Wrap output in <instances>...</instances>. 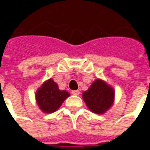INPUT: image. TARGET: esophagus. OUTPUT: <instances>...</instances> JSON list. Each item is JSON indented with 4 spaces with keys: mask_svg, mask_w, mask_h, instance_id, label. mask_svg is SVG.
<instances>
[{
    "mask_svg": "<svg viewBox=\"0 0 150 150\" xmlns=\"http://www.w3.org/2000/svg\"><path fill=\"white\" fill-rule=\"evenodd\" d=\"M79 93H80V92H79L78 90H74V91H72V95L78 96V95H79Z\"/></svg>",
    "mask_w": 150,
    "mask_h": 150,
    "instance_id": "esophagus-1",
    "label": "esophagus"
}]
</instances>
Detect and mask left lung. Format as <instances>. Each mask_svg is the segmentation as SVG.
<instances>
[{"label": "left lung", "mask_w": 150, "mask_h": 150, "mask_svg": "<svg viewBox=\"0 0 150 150\" xmlns=\"http://www.w3.org/2000/svg\"><path fill=\"white\" fill-rule=\"evenodd\" d=\"M115 91L102 79H96L89 88L83 93V98L91 112L103 114L113 105Z\"/></svg>", "instance_id": "obj_1"}]
</instances>
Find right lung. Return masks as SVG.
<instances>
[{"label": "right lung", "mask_w": 150, "mask_h": 150, "mask_svg": "<svg viewBox=\"0 0 150 150\" xmlns=\"http://www.w3.org/2000/svg\"><path fill=\"white\" fill-rule=\"evenodd\" d=\"M70 96L65 90H60L52 78L45 81L36 92V102L42 112L51 113L57 111Z\"/></svg>", "instance_id": "right-lung-1"}]
</instances>
